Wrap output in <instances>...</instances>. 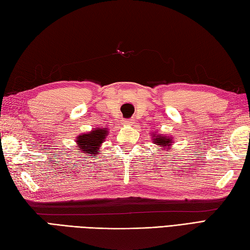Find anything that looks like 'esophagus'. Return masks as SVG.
<instances>
[{
  "mask_svg": "<svg viewBox=\"0 0 250 250\" xmlns=\"http://www.w3.org/2000/svg\"><path fill=\"white\" fill-rule=\"evenodd\" d=\"M135 124L133 119H125L124 120V125H133Z\"/></svg>",
  "mask_w": 250,
  "mask_h": 250,
  "instance_id": "esophagus-1",
  "label": "esophagus"
}]
</instances>
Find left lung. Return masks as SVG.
Returning <instances> with one entry per match:
<instances>
[{"label": "left lung", "instance_id": "1", "mask_svg": "<svg viewBox=\"0 0 250 250\" xmlns=\"http://www.w3.org/2000/svg\"><path fill=\"white\" fill-rule=\"evenodd\" d=\"M153 144H157L160 148H158L159 150H167L168 151L171 149V146L173 145V137L167 136L164 134H152Z\"/></svg>", "mask_w": 250, "mask_h": 250}]
</instances>
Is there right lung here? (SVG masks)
<instances>
[{
    "mask_svg": "<svg viewBox=\"0 0 250 250\" xmlns=\"http://www.w3.org/2000/svg\"><path fill=\"white\" fill-rule=\"evenodd\" d=\"M107 128H94L91 132L78 135L76 145L81 150V153H88L89 156H97L100 152L101 145L107 136Z\"/></svg>",
    "mask_w": 250,
    "mask_h": 250,
    "instance_id": "add662e5",
    "label": "right lung"
}]
</instances>
